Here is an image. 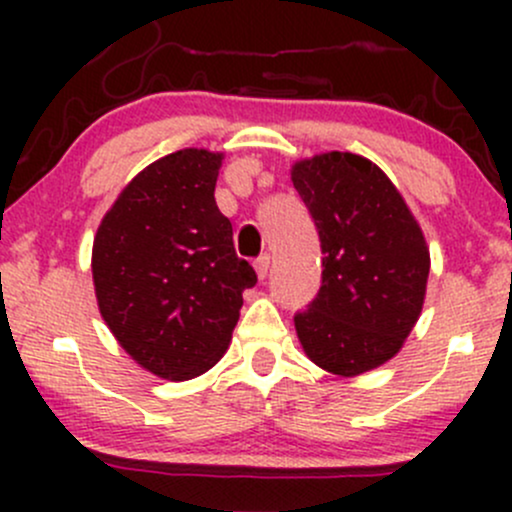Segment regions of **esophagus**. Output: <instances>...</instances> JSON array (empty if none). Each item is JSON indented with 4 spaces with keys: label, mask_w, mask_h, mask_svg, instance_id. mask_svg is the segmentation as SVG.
<instances>
[{
    "label": "esophagus",
    "mask_w": 512,
    "mask_h": 512,
    "mask_svg": "<svg viewBox=\"0 0 512 512\" xmlns=\"http://www.w3.org/2000/svg\"><path fill=\"white\" fill-rule=\"evenodd\" d=\"M255 272H257V276H260V279H264V276H267V272H269V255H260L255 260Z\"/></svg>",
    "instance_id": "34e87169"
}]
</instances>
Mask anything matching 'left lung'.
Masks as SVG:
<instances>
[{"label":"left lung","instance_id":"left-lung-1","mask_svg":"<svg viewBox=\"0 0 512 512\" xmlns=\"http://www.w3.org/2000/svg\"><path fill=\"white\" fill-rule=\"evenodd\" d=\"M291 180L322 248L320 291L293 315L298 339L330 373L378 368L419 320L431 267L424 233L368 158L332 151L296 163Z\"/></svg>","mask_w":512,"mask_h":512}]
</instances>
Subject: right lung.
<instances>
[{
  "label": "right lung",
  "instance_id": "1",
  "mask_svg": "<svg viewBox=\"0 0 512 512\" xmlns=\"http://www.w3.org/2000/svg\"><path fill=\"white\" fill-rule=\"evenodd\" d=\"M221 154L182 149L144 168L93 240L98 308L146 370L190 380L223 356L255 269L216 207Z\"/></svg>",
  "mask_w": 512,
  "mask_h": 512
}]
</instances>
